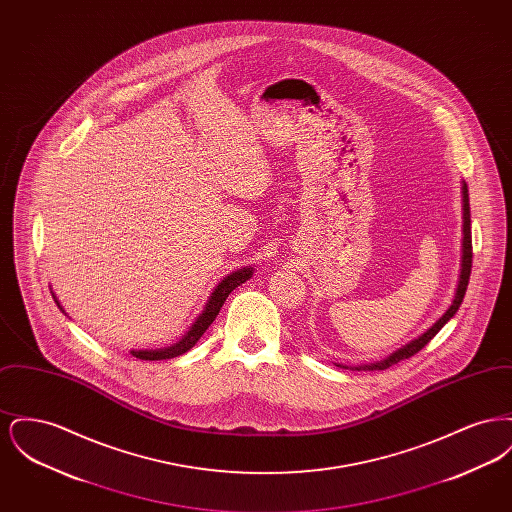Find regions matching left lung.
Returning a JSON list of instances; mask_svg holds the SVG:
<instances>
[{
    "instance_id": "left-lung-1",
    "label": "left lung",
    "mask_w": 512,
    "mask_h": 512,
    "mask_svg": "<svg viewBox=\"0 0 512 512\" xmlns=\"http://www.w3.org/2000/svg\"><path fill=\"white\" fill-rule=\"evenodd\" d=\"M470 270H472V232H470V203H468V188H466V182H463V255H461V274H459V284H457V290H455V297H453V303L449 305V309L441 315V317L424 332L420 334L418 338H414L413 341L401 345L399 349H395L393 353H390L386 359L382 361H376V363H368V365H357L347 366L338 365L341 368H351V370H386L391 365H397L399 361L403 359H409L413 357L414 353H418L428 341L432 340L439 330L455 317V313L459 311L461 303H463L464 293H466V286H468V280H470Z\"/></svg>"
}]
</instances>
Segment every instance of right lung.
Returning <instances> with one entry per match:
<instances>
[{
	"label": "right lung",
	"mask_w": 512,
	"mask_h": 512,
	"mask_svg": "<svg viewBox=\"0 0 512 512\" xmlns=\"http://www.w3.org/2000/svg\"><path fill=\"white\" fill-rule=\"evenodd\" d=\"M253 267H242L234 272H230L228 276H224L217 284V288L213 290V293L209 295L203 311L197 315L194 320V324L188 328V332L169 347H161V349H132L130 355L136 357V359H142V361H163V359H172V357H178V355H184L186 351H190L194 347L195 343L199 341V338L205 334V330L213 324V320L219 315L220 307L224 305L226 297L230 295V292H234L238 286H242L244 282H247L251 276H253ZM57 307L65 313L63 305L59 303L57 295L51 292ZM65 317H69L65 313Z\"/></svg>",
	"instance_id": "right-lung-1"
}]
</instances>
